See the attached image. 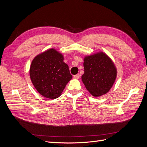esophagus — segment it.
I'll use <instances>...</instances> for the list:
<instances>
[{"mask_svg":"<svg viewBox=\"0 0 147 147\" xmlns=\"http://www.w3.org/2000/svg\"><path fill=\"white\" fill-rule=\"evenodd\" d=\"M74 77L75 78H76V79H78V78H80V74H77V75H74Z\"/></svg>","mask_w":147,"mask_h":147,"instance_id":"1","label":"esophagus"}]
</instances>
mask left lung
<instances>
[{"instance_id": "obj_1", "label": "left lung", "mask_w": 147, "mask_h": 147, "mask_svg": "<svg viewBox=\"0 0 147 147\" xmlns=\"http://www.w3.org/2000/svg\"><path fill=\"white\" fill-rule=\"evenodd\" d=\"M84 72L82 82L87 90L94 97L107 93L117 78V69L113 61L103 52L84 58Z\"/></svg>"}]
</instances>
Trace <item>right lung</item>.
Masks as SVG:
<instances>
[{
    "instance_id": "obj_1",
    "label": "right lung",
    "mask_w": 147,
    "mask_h": 147,
    "mask_svg": "<svg viewBox=\"0 0 147 147\" xmlns=\"http://www.w3.org/2000/svg\"><path fill=\"white\" fill-rule=\"evenodd\" d=\"M64 57L54 48L37 55L32 61L30 80L37 91L51 99L59 97L72 78Z\"/></svg>"
}]
</instances>
